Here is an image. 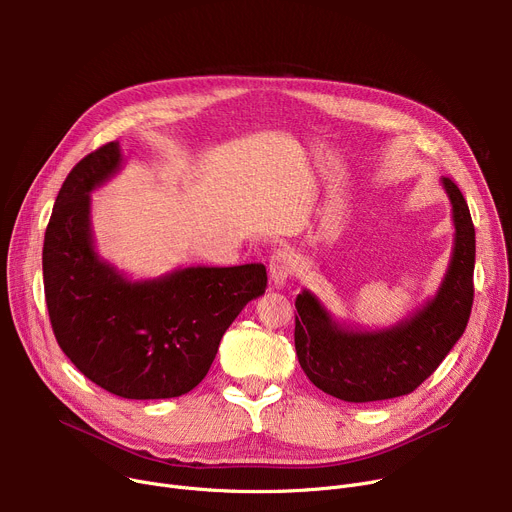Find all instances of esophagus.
<instances>
[{
  "mask_svg": "<svg viewBox=\"0 0 512 512\" xmlns=\"http://www.w3.org/2000/svg\"><path fill=\"white\" fill-rule=\"evenodd\" d=\"M297 272V255L288 249H278L270 257V276L274 286H284L286 280Z\"/></svg>",
  "mask_w": 512,
  "mask_h": 512,
  "instance_id": "1",
  "label": "esophagus"
}]
</instances>
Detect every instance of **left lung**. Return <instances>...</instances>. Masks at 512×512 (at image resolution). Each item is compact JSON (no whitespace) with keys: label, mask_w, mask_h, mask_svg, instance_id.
<instances>
[{"label":"left lung","mask_w":512,"mask_h":512,"mask_svg":"<svg viewBox=\"0 0 512 512\" xmlns=\"http://www.w3.org/2000/svg\"><path fill=\"white\" fill-rule=\"evenodd\" d=\"M454 249L432 301L398 326L361 332L338 326L315 294L303 290L294 307V348L307 378L346 402H373L411 394L432 375L467 328L473 307L475 228L467 201L450 178Z\"/></svg>","instance_id":"left-lung-1"}]
</instances>
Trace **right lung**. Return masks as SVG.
Masks as SVG:
<instances>
[{"instance_id": "obj_1", "label": "right lung", "mask_w": 512, "mask_h": 512, "mask_svg": "<svg viewBox=\"0 0 512 512\" xmlns=\"http://www.w3.org/2000/svg\"><path fill=\"white\" fill-rule=\"evenodd\" d=\"M122 164L118 143L66 176L43 242V286L53 334L76 369L122 398L191 392L245 305L265 292V265L184 267L130 282L93 247L89 193Z\"/></svg>"}]
</instances>
